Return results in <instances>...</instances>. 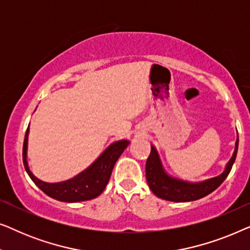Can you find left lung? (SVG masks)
Segmentation results:
<instances>
[{"label":"left lung","mask_w":250,"mask_h":250,"mask_svg":"<svg viewBox=\"0 0 250 250\" xmlns=\"http://www.w3.org/2000/svg\"><path fill=\"white\" fill-rule=\"evenodd\" d=\"M238 145L239 138H237V141H235L233 155L220 175L199 181V182H190V181L181 180L169 175L164 168L156 146L151 145V151L146 164V177L150 190L157 197L164 200L175 201V203H188V201H194L208 196L223 183V181L230 173L235 157H237Z\"/></svg>","instance_id":"obj_1"}]
</instances>
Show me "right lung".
<instances>
[{
    "label": "right lung",
    "mask_w": 250,
    "mask_h": 250,
    "mask_svg": "<svg viewBox=\"0 0 250 250\" xmlns=\"http://www.w3.org/2000/svg\"><path fill=\"white\" fill-rule=\"evenodd\" d=\"M28 135L29 125L26 131L22 146V162L27 174L44 193L53 199L64 201V203H80V201L91 200L100 196L107 187L116 162L131 143L128 140H119V141L112 142L90 166L82 170L81 173L76 174L71 179L50 183L37 179L29 169L28 162H27Z\"/></svg>",
    "instance_id": "obj_1"
}]
</instances>
